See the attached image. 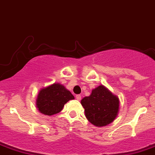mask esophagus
<instances>
[{
	"label": "esophagus",
	"mask_w": 155,
	"mask_h": 155,
	"mask_svg": "<svg viewBox=\"0 0 155 155\" xmlns=\"http://www.w3.org/2000/svg\"><path fill=\"white\" fill-rule=\"evenodd\" d=\"M81 98H82V96H81L80 95H76V99H77V100H81Z\"/></svg>",
	"instance_id": "esophagus-1"
}]
</instances>
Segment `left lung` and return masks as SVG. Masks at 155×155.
Here are the masks:
<instances>
[{"instance_id": "left-lung-1", "label": "left lung", "mask_w": 155, "mask_h": 155, "mask_svg": "<svg viewBox=\"0 0 155 155\" xmlns=\"http://www.w3.org/2000/svg\"><path fill=\"white\" fill-rule=\"evenodd\" d=\"M81 104L87 119L98 127L105 126L116 118L119 108L118 98L103 86L92 89L89 96L83 98Z\"/></svg>"}]
</instances>
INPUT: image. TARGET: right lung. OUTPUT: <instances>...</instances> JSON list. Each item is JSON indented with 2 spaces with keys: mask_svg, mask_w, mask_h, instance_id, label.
Instances as JSON below:
<instances>
[{
  "mask_svg": "<svg viewBox=\"0 0 155 155\" xmlns=\"http://www.w3.org/2000/svg\"><path fill=\"white\" fill-rule=\"evenodd\" d=\"M72 99L74 96L69 90L59 83H54L40 91L37 107L41 113L53 115L61 112L65 104Z\"/></svg>",
  "mask_w": 155,
  "mask_h": 155,
  "instance_id": "right-lung-1",
  "label": "right lung"
}]
</instances>
